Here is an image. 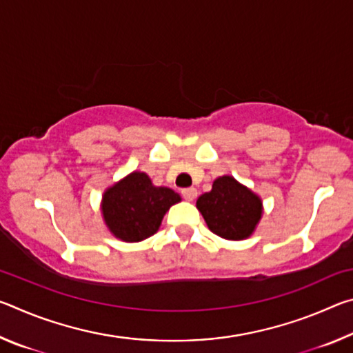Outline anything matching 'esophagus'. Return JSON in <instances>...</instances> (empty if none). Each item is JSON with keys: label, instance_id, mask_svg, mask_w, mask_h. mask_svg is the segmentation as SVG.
Returning a JSON list of instances; mask_svg holds the SVG:
<instances>
[{"label": "esophagus", "instance_id": "esophagus-1", "mask_svg": "<svg viewBox=\"0 0 353 353\" xmlns=\"http://www.w3.org/2000/svg\"><path fill=\"white\" fill-rule=\"evenodd\" d=\"M182 196H183V199L185 201H194L196 199V196H198V190L196 188H183L182 190Z\"/></svg>", "mask_w": 353, "mask_h": 353}]
</instances>
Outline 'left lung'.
Masks as SVG:
<instances>
[{
    "mask_svg": "<svg viewBox=\"0 0 353 353\" xmlns=\"http://www.w3.org/2000/svg\"><path fill=\"white\" fill-rule=\"evenodd\" d=\"M196 207L214 235L225 240H246L261 219V199L232 176L214 179L212 191L201 194Z\"/></svg>",
    "mask_w": 353,
    "mask_h": 353,
    "instance_id": "1",
    "label": "left lung"
}]
</instances>
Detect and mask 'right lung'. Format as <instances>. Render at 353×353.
Here are the masks:
<instances>
[{
	"instance_id": "add662e5",
	"label": "right lung",
	"mask_w": 353,
	"mask_h": 353,
	"mask_svg": "<svg viewBox=\"0 0 353 353\" xmlns=\"http://www.w3.org/2000/svg\"><path fill=\"white\" fill-rule=\"evenodd\" d=\"M177 202L181 196L174 190L155 187L146 172L134 171L104 191L101 212L113 236L139 243L159 230L165 213Z\"/></svg>"
}]
</instances>
